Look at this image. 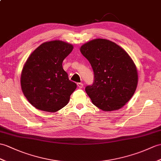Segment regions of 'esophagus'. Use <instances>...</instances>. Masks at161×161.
<instances>
[{
    "label": "esophagus",
    "instance_id": "esophagus-1",
    "mask_svg": "<svg viewBox=\"0 0 161 161\" xmlns=\"http://www.w3.org/2000/svg\"><path fill=\"white\" fill-rule=\"evenodd\" d=\"M77 85L78 88H83V86H84V84H82V83H77Z\"/></svg>",
    "mask_w": 161,
    "mask_h": 161
}]
</instances>
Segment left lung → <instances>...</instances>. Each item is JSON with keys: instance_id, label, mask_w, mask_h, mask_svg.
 I'll list each match as a JSON object with an SVG mask.
<instances>
[{"instance_id": "1", "label": "left lung", "mask_w": 161, "mask_h": 161, "mask_svg": "<svg viewBox=\"0 0 161 161\" xmlns=\"http://www.w3.org/2000/svg\"><path fill=\"white\" fill-rule=\"evenodd\" d=\"M80 51L95 74L94 83L85 88L92 103L106 112L125 106L135 92L139 80L136 66L128 53L102 38L84 44Z\"/></svg>"}]
</instances>
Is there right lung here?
I'll list each match as a JSON object with an SVG mask.
<instances>
[{"label":"right lung","instance_id":"right-lung-1","mask_svg":"<svg viewBox=\"0 0 161 161\" xmlns=\"http://www.w3.org/2000/svg\"><path fill=\"white\" fill-rule=\"evenodd\" d=\"M73 49L62 40L44 42L25 63L20 75L22 91L38 110L55 113L67 105L77 84L70 81L62 62Z\"/></svg>","mask_w":161,"mask_h":161}]
</instances>
